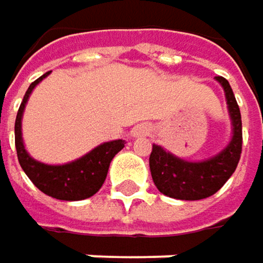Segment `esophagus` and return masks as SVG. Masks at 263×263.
Wrapping results in <instances>:
<instances>
[{
  "instance_id": "obj_1",
  "label": "esophagus",
  "mask_w": 263,
  "mask_h": 263,
  "mask_svg": "<svg viewBox=\"0 0 263 263\" xmlns=\"http://www.w3.org/2000/svg\"><path fill=\"white\" fill-rule=\"evenodd\" d=\"M148 133H150V127L145 125V124L136 125V127L132 130V135H133L135 138H141V136H145V135H148Z\"/></svg>"
}]
</instances>
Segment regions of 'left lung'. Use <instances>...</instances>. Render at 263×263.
I'll list each match as a JSON object with an SVG mask.
<instances>
[{
	"mask_svg": "<svg viewBox=\"0 0 263 263\" xmlns=\"http://www.w3.org/2000/svg\"><path fill=\"white\" fill-rule=\"evenodd\" d=\"M222 85L231 119V141L217 155L192 162L175 156L164 147L153 144L150 172L156 189L168 197L181 200H199L214 195L234 173L242 153V119L234 93L228 81L216 76Z\"/></svg>",
	"mask_w": 263,
	"mask_h": 263,
	"instance_id": "left-lung-1",
	"label": "left lung"
}]
</instances>
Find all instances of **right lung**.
<instances>
[{
    "label": "right lung",
    "instance_id": "right-lung-1",
    "mask_svg": "<svg viewBox=\"0 0 263 263\" xmlns=\"http://www.w3.org/2000/svg\"><path fill=\"white\" fill-rule=\"evenodd\" d=\"M49 73L50 71L44 73L41 78L29 85L20 105L15 121V147L18 153V161L24 173L35 184V187L47 196L60 200H82L99 192L107 178L111 159L124 148L125 141L116 139L104 142L90 150L87 155L61 165H50L33 159L24 147L21 122L30 93Z\"/></svg>",
    "mask_w": 263,
    "mask_h": 263
}]
</instances>
